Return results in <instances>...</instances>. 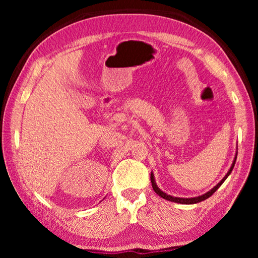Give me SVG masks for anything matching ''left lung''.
<instances>
[{"mask_svg":"<svg viewBox=\"0 0 258 258\" xmlns=\"http://www.w3.org/2000/svg\"><path fill=\"white\" fill-rule=\"evenodd\" d=\"M235 160H237V155H235V158H234V160H233L232 166H231L230 171L228 172V174H226V175H225L223 178H222V181H221L220 183H218V184H217L216 186H214L211 191H208L207 194H205V195H203V196H199V197H195V198H177V197H172V196H169V195H166L165 192L161 191V190L159 189V187L156 185V182H155V178H154V174L151 173L150 180H151L152 189H154L156 194L158 195V196H160L161 198H164V199H166V200H169V202H173V203L184 204V205H190V204H197V203H200V202H203V200H205V199H207V198L211 197V196L214 194V192H215V191L218 189V187H220V186L222 185V183H223V182L226 180V177H228V176L230 175V173L232 172V169H233V167H234V164H235Z\"/></svg>","mask_w":258,"mask_h":258,"instance_id":"8db88e82","label":"left lung"}]
</instances>
